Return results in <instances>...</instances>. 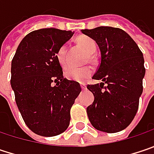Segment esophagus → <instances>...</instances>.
<instances>
[{
    "label": "esophagus",
    "mask_w": 154,
    "mask_h": 154,
    "mask_svg": "<svg viewBox=\"0 0 154 154\" xmlns=\"http://www.w3.org/2000/svg\"><path fill=\"white\" fill-rule=\"evenodd\" d=\"M81 88H82V89H86L87 88V85L84 84V83H82L81 84Z\"/></svg>",
    "instance_id": "obj_1"
}]
</instances>
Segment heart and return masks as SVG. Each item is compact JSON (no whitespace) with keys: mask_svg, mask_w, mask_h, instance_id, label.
I'll return each instance as SVG.
<instances>
[{"mask_svg":"<svg viewBox=\"0 0 154 154\" xmlns=\"http://www.w3.org/2000/svg\"><path fill=\"white\" fill-rule=\"evenodd\" d=\"M77 43L79 46L87 53V54H92L96 49L95 42L93 39L82 36L77 39ZM66 45H63L57 51L56 57L57 60L60 62L63 67H66L67 65V62L66 60ZM93 73V69L90 66H82V67H69L65 72L66 77L72 82H84L87 81Z\"/></svg>","mask_w":154,"mask_h":154,"instance_id":"obj_1","label":"heart"}]
</instances>
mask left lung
I'll return each mask as SVG.
<instances>
[{"label":"left lung","mask_w":154,"mask_h":154,"mask_svg":"<svg viewBox=\"0 0 154 154\" xmlns=\"http://www.w3.org/2000/svg\"><path fill=\"white\" fill-rule=\"evenodd\" d=\"M82 32L94 40L101 51L93 79L102 82L87 87L94 96L87 108L88 119L98 131L118 132L131 123L138 109L146 73L143 53L119 28L101 26Z\"/></svg>","instance_id":"8db88e82"}]
</instances>
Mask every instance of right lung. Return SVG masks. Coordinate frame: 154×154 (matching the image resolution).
Wrapping results in <instances>:
<instances>
[{
    "label": "right lung",
    "mask_w": 154,
    "mask_h": 154,
    "mask_svg": "<svg viewBox=\"0 0 154 154\" xmlns=\"http://www.w3.org/2000/svg\"><path fill=\"white\" fill-rule=\"evenodd\" d=\"M73 35L71 30L47 28L26 35L11 62V88L23 121L44 137L64 132L70 109L82 88L63 77L56 53Z\"/></svg>",
    "instance_id": "obj_1"
}]
</instances>
